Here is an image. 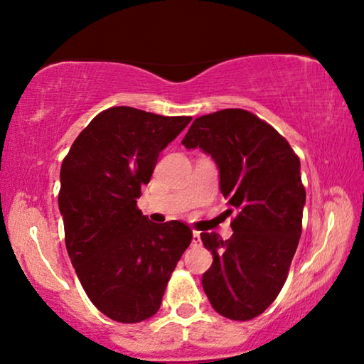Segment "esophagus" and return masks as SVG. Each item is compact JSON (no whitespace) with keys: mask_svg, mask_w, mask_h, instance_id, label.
<instances>
[{"mask_svg":"<svg viewBox=\"0 0 364 364\" xmlns=\"http://www.w3.org/2000/svg\"><path fill=\"white\" fill-rule=\"evenodd\" d=\"M200 233L198 232H193L192 233V245H200Z\"/></svg>","mask_w":364,"mask_h":364,"instance_id":"1","label":"esophagus"}]
</instances>
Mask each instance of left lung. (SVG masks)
Listing matches in <instances>:
<instances>
[{
    "label": "left lung",
    "instance_id": "left-lung-1",
    "mask_svg": "<svg viewBox=\"0 0 364 364\" xmlns=\"http://www.w3.org/2000/svg\"><path fill=\"white\" fill-rule=\"evenodd\" d=\"M182 144L215 161L220 192L238 212L228 240L200 233L213 257L203 291L222 316L252 320L275 301L300 240L306 198L300 159L270 124L243 109L197 117Z\"/></svg>",
    "mask_w": 364,
    "mask_h": 364
}]
</instances>
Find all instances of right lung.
<instances>
[{
	"mask_svg": "<svg viewBox=\"0 0 364 364\" xmlns=\"http://www.w3.org/2000/svg\"><path fill=\"white\" fill-rule=\"evenodd\" d=\"M191 121L127 106L106 109L63 161L58 203L69 258L89 300L114 321L156 315L192 242L186 223H154L137 208L159 154Z\"/></svg>",
	"mask_w": 364,
	"mask_h": 364,
	"instance_id": "right-lung-1",
	"label": "right lung"
}]
</instances>
